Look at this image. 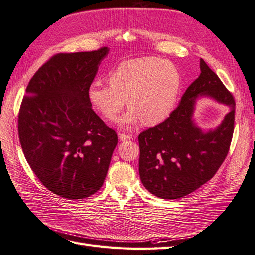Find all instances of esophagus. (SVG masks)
Segmentation results:
<instances>
[{"instance_id": "1", "label": "esophagus", "mask_w": 255, "mask_h": 255, "mask_svg": "<svg viewBox=\"0 0 255 255\" xmlns=\"http://www.w3.org/2000/svg\"><path fill=\"white\" fill-rule=\"evenodd\" d=\"M118 138L120 141H127V140H130L131 138H133V136L130 135H125V134H118Z\"/></svg>"}]
</instances>
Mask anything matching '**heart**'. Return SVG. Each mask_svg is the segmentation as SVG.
I'll list each match as a JSON object with an SVG mask.
<instances>
[{
	"label": "heart",
	"mask_w": 255,
	"mask_h": 255,
	"mask_svg": "<svg viewBox=\"0 0 255 255\" xmlns=\"http://www.w3.org/2000/svg\"><path fill=\"white\" fill-rule=\"evenodd\" d=\"M109 85L95 82L87 95L93 107L108 120L129 108L118 124L133 128L142 119L144 125L159 124L170 115L177 101L181 78L169 61L144 57L120 63L108 75Z\"/></svg>",
	"instance_id": "heart-1"
}]
</instances>
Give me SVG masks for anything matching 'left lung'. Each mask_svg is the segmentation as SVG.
<instances>
[{"mask_svg": "<svg viewBox=\"0 0 255 255\" xmlns=\"http://www.w3.org/2000/svg\"><path fill=\"white\" fill-rule=\"evenodd\" d=\"M208 97L229 106L222 124L204 132L192 119L197 100ZM235 101L221 79L200 59V75L161 124L139 135V174L157 197L177 199L211 179L227 157L234 130Z\"/></svg>", "mask_w": 255, "mask_h": 255, "instance_id": "obj_1", "label": "left lung"}]
</instances>
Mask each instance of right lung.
<instances>
[{
	"mask_svg": "<svg viewBox=\"0 0 255 255\" xmlns=\"http://www.w3.org/2000/svg\"><path fill=\"white\" fill-rule=\"evenodd\" d=\"M109 48L58 54L33 75L17 128L24 156L49 191L86 198L104 182L118 137L92 109L87 90Z\"/></svg>",
	"mask_w": 255,
	"mask_h": 255,
	"instance_id": "right-lung-1",
	"label": "right lung"
}]
</instances>
